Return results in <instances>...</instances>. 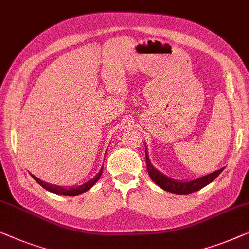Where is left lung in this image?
<instances>
[{"label":"left lung","mask_w":249,"mask_h":249,"mask_svg":"<svg viewBox=\"0 0 249 249\" xmlns=\"http://www.w3.org/2000/svg\"><path fill=\"white\" fill-rule=\"evenodd\" d=\"M145 159H146V168H148V173L150 175V177H151V179L155 181L158 186L162 188V190L170 192V193H174V194H190V193H193V192L201 190V188H203L208 184L211 183V181L214 180L223 170V168H221V169L215 170L211 174L205 175V176H202L199 178H196V179H193V180L179 181V180H175V179H171L169 177H167L166 175L161 174L160 171L157 170L156 168L152 166L151 162H150L148 152H146V148H145Z\"/></svg>","instance_id":"1"}]
</instances>
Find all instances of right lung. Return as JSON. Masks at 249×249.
I'll use <instances>...</instances> for the list:
<instances>
[{
  "instance_id": "right-lung-1",
  "label": "right lung",
  "mask_w": 249,
  "mask_h": 249,
  "mask_svg": "<svg viewBox=\"0 0 249 249\" xmlns=\"http://www.w3.org/2000/svg\"><path fill=\"white\" fill-rule=\"evenodd\" d=\"M101 174H103V167H101V169L99 170V173H98L96 176H94L92 179H90L87 181V183L80 185V186H76V187H61V186H56V185H51L48 183H45V181L40 180L39 178L35 177L34 175H31L33 178L35 180L37 181L38 184L40 185L41 187H44L45 190H47L48 192H52V193H55V194H61V195H69V196H75V195H79L81 193H85L88 190H90L91 187L93 186L94 184H96V181L99 179Z\"/></svg>"
}]
</instances>
